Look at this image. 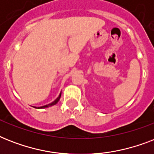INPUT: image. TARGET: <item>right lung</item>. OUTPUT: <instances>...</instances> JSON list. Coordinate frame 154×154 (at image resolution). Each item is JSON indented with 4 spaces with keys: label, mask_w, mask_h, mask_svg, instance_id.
<instances>
[{
    "label": "right lung",
    "mask_w": 154,
    "mask_h": 154,
    "mask_svg": "<svg viewBox=\"0 0 154 154\" xmlns=\"http://www.w3.org/2000/svg\"><path fill=\"white\" fill-rule=\"evenodd\" d=\"M60 96H61V93H60V95H59V97H58L56 99V100H55V101H53V102L50 103V104H49V105H44V106H42V107H38V108H37V109H44V108H47V107H49V106H52V105H56V104H57V103L58 102V101H59V100H60Z\"/></svg>",
    "instance_id": "obj_1"
}]
</instances>
